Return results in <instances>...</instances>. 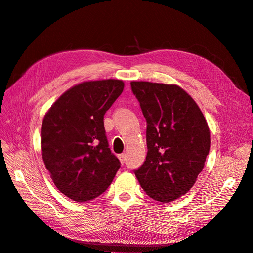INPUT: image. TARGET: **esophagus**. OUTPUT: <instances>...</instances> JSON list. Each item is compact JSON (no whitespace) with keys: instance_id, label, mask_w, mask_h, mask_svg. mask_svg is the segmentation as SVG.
<instances>
[{"instance_id":"1","label":"esophagus","mask_w":253,"mask_h":253,"mask_svg":"<svg viewBox=\"0 0 253 253\" xmlns=\"http://www.w3.org/2000/svg\"><path fill=\"white\" fill-rule=\"evenodd\" d=\"M118 158H119V160H120V163L124 165L125 163H126V155L125 154H120V155H118Z\"/></svg>"}]
</instances>
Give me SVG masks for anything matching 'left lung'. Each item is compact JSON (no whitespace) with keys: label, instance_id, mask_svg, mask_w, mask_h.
<instances>
[{"label":"left lung","instance_id":"obj_1","mask_svg":"<svg viewBox=\"0 0 253 253\" xmlns=\"http://www.w3.org/2000/svg\"><path fill=\"white\" fill-rule=\"evenodd\" d=\"M147 120L148 153L134 173L151 198L175 201L193 187L210 150L208 124L189 94L174 84L132 81Z\"/></svg>","mask_w":253,"mask_h":253}]
</instances>
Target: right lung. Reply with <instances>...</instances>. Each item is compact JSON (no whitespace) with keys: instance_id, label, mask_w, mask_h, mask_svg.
Wrapping results in <instances>:
<instances>
[{"instance_id":"add662e5","label":"right lung","mask_w":253,"mask_h":253,"mask_svg":"<svg viewBox=\"0 0 253 253\" xmlns=\"http://www.w3.org/2000/svg\"><path fill=\"white\" fill-rule=\"evenodd\" d=\"M124 87V82L115 79L82 82L66 90L44 116L43 162L60 192L73 201L101 195L119 170L103 117Z\"/></svg>"}]
</instances>
